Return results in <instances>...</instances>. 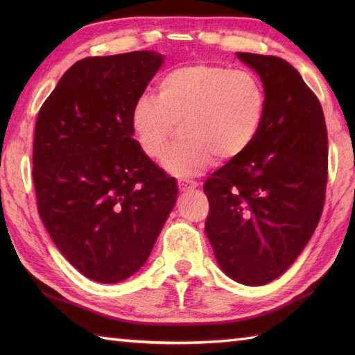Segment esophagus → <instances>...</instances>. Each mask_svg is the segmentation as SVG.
Instances as JSON below:
<instances>
[{
    "label": "esophagus",
    "mask_w": 355,
    "mask_h": 355,
    "mask_svg": "<svg viewBox=\"0 0 355 355\" xmlns=\"http://www.w3.org/2000/svg\"><path fill=\"white\" fill-rule=\"evenodd\" d=\"M197 186H198V183L193 182V180H178V189L182 192L192 191Z\"/></svg>",
    "instance_id": "esophagus-1"
}]
</instances>
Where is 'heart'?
Returning <instances> with one entry per match:
<instances>
[{
  "instance_id": "heart-1",
  "label": "heart",
  "mask_w": 355,
  "mask_h": 355,
  "mask_svg": "<svg viewBox=\"0 0 355 355\" xmlns=\"http://www.w3.org/2000/svg\"><path fill=\"white\" fill-rule=\"evenodd\" d=\"M262 88L252 74L209 64L173 69L157 84L155 97L141 96L131 114L143 154L160 160L175 128L182 141L164 157L163 168L175 177H192L215 158L224 163L241 155L258 134L263 116Z\"/></svg>"
}]
</instances>
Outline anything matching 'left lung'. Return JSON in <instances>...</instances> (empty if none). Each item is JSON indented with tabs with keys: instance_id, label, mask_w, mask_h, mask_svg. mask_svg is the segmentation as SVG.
<instances>
[{
	"instance_id": "left-lung-1",
	"label": "left lung",
	"mask_w": 355,
	"mask_h": 355,
	"mask_svg": "<svg viewBox=\"0 0 355 355\" xmlns=\"http://www.w3.org/2000/svg\"><path fill=\"white\" fill-rule=\"evenodd\" d=\"M236 55L261 76L266 105L250 146L202 186L206 235L225 275L266 285L285 273L318 227L328 132L318 96L293 65L276 56Z\"/></svg>"
}]
</instances>
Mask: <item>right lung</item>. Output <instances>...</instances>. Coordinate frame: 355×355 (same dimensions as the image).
Here are the masks:
<instances>
[{"label":"right lung","mask_w":355,"mask_h":355,"mask_svg":"<svg viewBox=\"0 0 355 355\" xmlns=\"http://www.w3.org/2000/svg\"><path fill=\"white\" fill-rule=\"evenodd\" d=\"M162 62L154 51L82 59L37 112V212L59 252L96 282L134 275L177 201L175 180L132 139V108Z\"/></svg>","instance_id":"right-lung-1"}]
</instances>
